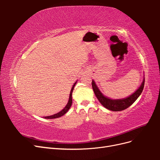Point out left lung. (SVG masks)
I'll list each match as a JSON object with an SVG mask.
<instances>
[{"mask_svg": "<svg viewBox=\"0 0 160 160\" xmlns=\"http://www.w3.org/2000/svg\"><path fill=\"white\" fill-rule=\"evenodd\" d=\"M144 82L145 77H143L141 85H140L138 89L134 93L127 97V98L123 99H111L108 98V97L104 95L101 93V91L99 89L93 79L92 80V88H93L94 93L97 97V98H98L101 104L104 108L113 111H120L127 109L137 100L139 95L142 93V91L144 88Z\"/></svg>", "mask_w": 160, "mask_h": 160, "instance_id": "8db88e82", "label": "left lung"}]
</instances>
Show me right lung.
Instances as JSON below:
<instances>
[{
    "label": "right lung",
    "mask_w": 160,
    "mask_h": 160,
    "mask_svg": "<svg viewBox=\"0 0 160 160\" xmlns=\"http://www.w3.org/2000/svg\"><path fill=\"white\" fill-rule=\"evenodd\" d=\"M77 81L75 82V83L73 84V85H72V88H71V91H70L68 103H67L65 107L63 109H62L61 111H59V112H58L57 113H55L54 115H50V116H46V117H44V118H45V119H56V118L61 117V116L65 115L67 112V111H69V109H70L71 106L72 105V91H73V89H74V88H75V86L77 83Z\"/></svg>",
    "instance_id": "right-lung-1"
}]
</instances>
